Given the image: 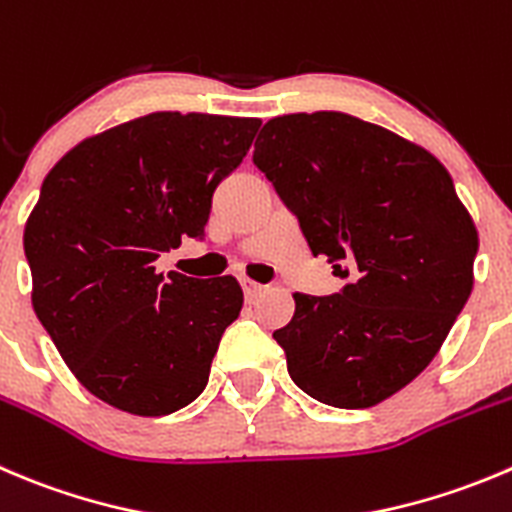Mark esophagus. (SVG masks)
Here are the masks:
<instances>
[{"label": "esophagus", "instance_id": "1", "mask_svg": "<svg viewBox=\"0 0 512 512\" xmlns=\"http://www.w3.org/2000/svg\"><path fill=\"white\" fill-rule=\"evenodd\" d=\"M242 290H245L247 300H255V297L260 295V292L265 290V287H262L260 282H252V280H247V277H245V280H242Z\"/></svg>", "mask_w": 512, "mask_h": 512}]
</instances>
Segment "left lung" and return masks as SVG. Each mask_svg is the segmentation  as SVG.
<instances>
[{"instance_id": "1", "label": "left lung", "mask_w": 512, "mask_h": 512, "mask_svg": "<svg viewBox=\"0 0 512 512\" xmlns=\"http://www.w3.org/2000/svg\"><path fill=\"white\" fill-rule=\"evenodd\" d=\"M252 162L297 217L312 255L345 287L295 292L272 332L302 393L372 408L438 355L473 290L478 230L453 177L423 147L342 112L285 114Z\"/></svg>"}]
</instances>
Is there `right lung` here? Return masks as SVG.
Listing matches in <instances>:
<instances>
[{"mask_svg":"<svg viewBox=\"0 0 512 512\" xmlns=\"http://www.w3.org/2000/svg\"><path fill=\"white\" fill-rule=\"evenodd\" d=\"M260 119L152 112L69 150L24 227L32 305L84 388L160 418L210 380L242 310L232 275H162L152 262L205 237L212 192L237 170Z\"/></svg>","mask_w":512,"mask_h":512,"instance_id":"1","label":"right lung"}]
</instances>
